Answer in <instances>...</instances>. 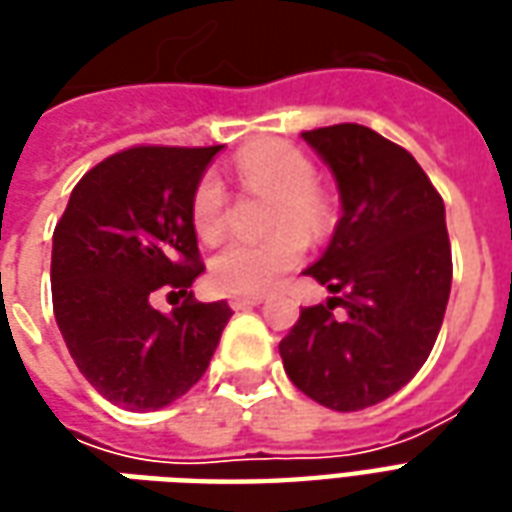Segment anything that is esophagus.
<instances>
[{"label": "esophagus", "instance_id": "obj_1", "mask_svg": "<svg viewBox=\"0 0 512 512\" xmlns=\"http://www.w3.org/2000/svg\"><path fill=\"white\" fill-rule=\"evenodd\" d=\"M257 304H263V296H230L233 310H249V307H257Z\"/></svg>", "mask_w": 512, "mask_h": 512}]
</instances>
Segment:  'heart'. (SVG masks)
Here are the masks:
<instances>
[{
    "instance_id": "b5f03b06",
    "label": "heart",
    "mask_w": 512,
    "mask_h": 512,
    "mask_svg": "<svg viewBox=\"0 0 512 512\" xmlns=\"http://www.w3.org/2000/svg\"><path fill=\"white\" fill-rule=\"evenodd\" d=\"M238 175L252 189L277 194L271 205V224H299L315 230L323 222V200L318 194V175L312 161L299 147L271 142L246 150L238 158ZM191 224L200 238L211 241L224 227V186L216 175H205L194 189ZM299 227H282L263 241L230 238L211 260L213 285L224 293L257 296L277 285L290 268L299 266L307 241Z\"/></svg>"
}]
</instances>
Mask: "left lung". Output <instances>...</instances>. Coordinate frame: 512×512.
I'll return each instance as SVG.
<instances>
[{"label": "left lung", "instance_id": "left-lung-1", "mask_svg": "<svg viewBox=\"0 0 512 512\" xmlns=\"http://www.w3.org/2000/svg\"><path fill=\"white\" fill-rule=\"evenodd\" d=\"M301 139L332 169L343 216L304 271L332 296L301 310L279 356L315 403L359 411L417 376L439 337L452 285L444 202L414 156L373 128L340 123Z\"/></svg>", "mask_w": 512, "mask_h": 512}]
</instances>
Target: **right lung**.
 <instances>
[{
	"mask_svg": "<svg viewBox=\"0 0 512 512\" xmlns=\"http://www.w3.org/2000/svg\"><path fill=\"white\" fill-rule=\"evenodd\" d=\"M222 145H139L104 158L54 227L51 299L73 362L115 406L156 411L211 365L233 310L191 293L200 277L191 200ZM158 289L179 304L152 307Z\"/></svg>",
	"mask_w": 512,
	"mask_h": 512,
	"instance_id": "right-lung-1",
	"label": "right lung"
}]
</instances>
